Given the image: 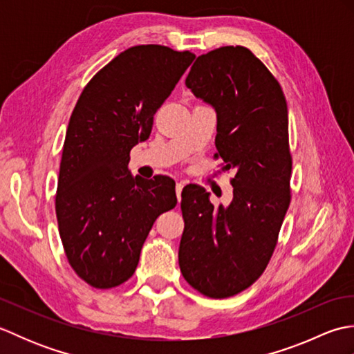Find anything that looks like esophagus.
Returning a JSON list of instances; mask_svg holds the SVG:
<instances>
[{
	"label": "esophagus",
	"instance_id": "esophagus-1",
	"mask_svg": "<svg viewBox=\"0 0 354 354\" xmlns=\"http://www.w3.org/2000/svg\"><path fill=\"white\" fill-rule=\"evenodd\" d=\"M184 183L183 181H179V183H176V196H178V201H181V192H183V189H184Z\"/></svg>",
	"mask_w": 354,
	"mask_h": 354
}]
</instances>
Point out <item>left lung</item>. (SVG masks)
I'll return each mask as SVG.
<instances>
[{
	"label": "left lung",
	"mask_w": 354,
	"mask_h": 354,
	"mask_svg": "<svg viewBox=\"0 0 354 354\" xmlns=\"http://www.w3.org/2000/svg\"><path fill=\"white\" fill-rule=\"evenodd\" d=\"M185 85L214 108V158L236 175L228 207H214L199 185L184 187L179 268L202 295L227 298L266 269L290 204L288 103L272 73L240 45L199 56Z\"/></svg>",
	"instance_id": "left-lung-1"
}]
</instances>
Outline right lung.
Instances as JSON below:
<instances>
[{
    "label": "right lung",
    "mask_w": 354,
    "mask_h": 354,
    "mask_svg": "<svg viewBox=\"0 0 354 354\" xmlns=\"http://www.w3.org/2000/svg\"><path fill=\"white\" fill-rule=\"evenodd\" d=\"M194 57L164 45H135L88 82L74 106L56 216L68 263L95 289L129 280L156 217L176 205L171 178L132 176L127 165L131 149L149 138L155 112Z\"/></svg>",
    "instance_id": "add662e5"
}]
</instances>
